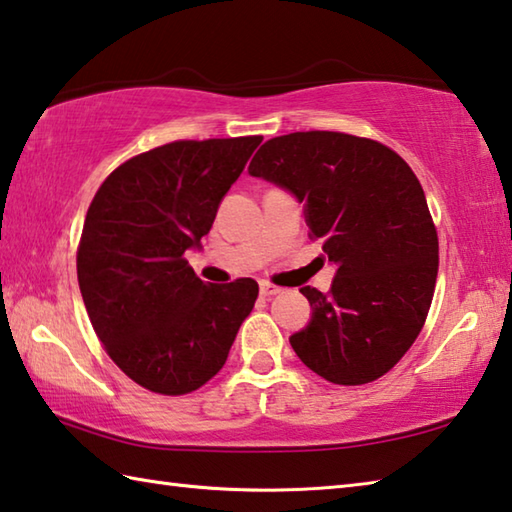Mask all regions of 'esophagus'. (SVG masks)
Instances as JSON below:
<instances>
[{
    "label": "esophagus",
    "mask_w": 512,
    "mask_h": 512,
    "mask_svg": "<svg viewBox=\"0 0 512 512\" xmlns=\"http://www.w3.org/2000/svg\"><path fill=\"white\" fill-rule=\"evenodd\" d=\"M259 293H262L264 297H273L277 293H282V288L271 284V282H262V284H259Z\"/></svg>",
    "instance_id": "esophagus-1"
}]
</instances>
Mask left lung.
<instances>
[{
    "mask_svg": "<svg viewBox=\"0 0 512 512\" xmlns=\"http://www.w3.org/2000/svg\"><path fill=\"white\" fill-rule=\"evenodd\" d=\"M248 174L302 203L336 266L327 295L300 288L313 313L288 338L297 356L336 385L387 374L421 333L439 271V239L412 167L369 138L295 132L259 147Z\"/></svg>",
    "mask_w": 512,
    "mask_h": 512,
    "instance_id": "8db88e82",
    "label": "left lung"
}]
</instances>
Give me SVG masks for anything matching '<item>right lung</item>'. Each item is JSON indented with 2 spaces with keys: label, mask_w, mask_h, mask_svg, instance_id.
<instances>
[{
  "label": "right lung",
  "mask_w": 512,
  "mask_h": 512,
  "mask_svg": "<svg viewBox=\"0 0 512 512\" xmlns=\"http://www.w3.org/2000/svg\"><path fill=\"white\" fill-rule=\"evenodd\" d=\"M262 136L176 141L111 172L91 201L78 248V284L111 360L156 394L206 385L259 286L206 284L185 262L201 248L230 185Z\"/></svg>",
  "instance_id": "add662e5"
}]
</instances>
